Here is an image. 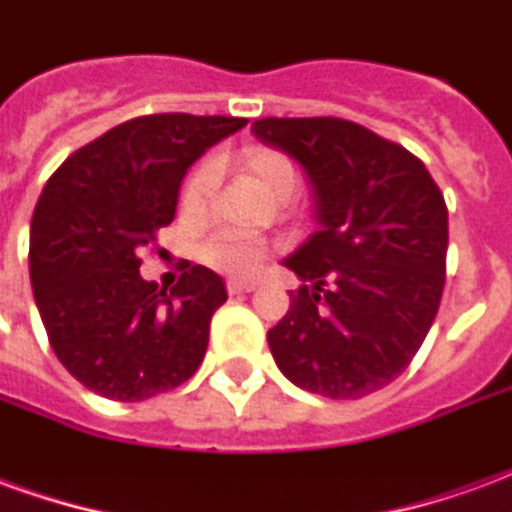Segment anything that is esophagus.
Masks as SVG:
<instances>
[{
	"instance_id": "obj_1",
	"label": "esophagus",
	"mask_w": 512,
	"mask_h": 512,
	"mask_svg": "<svg viewBox=\"0 0 512 512\" xmlns=\"http://www.w3.org/2000/svg\"><path fill=\"white\" fill-rule=\"evenodd\" d=\"M227 290H230V296L252 293V290H255V282H252V279H230V282H227Z\"/></svg>"
}]
</instances>
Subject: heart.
<instances>
[{
  "instance_id": "heart-1",
  "label": "heart",
  "mask_w": 512,
  "mask_h": 512,
  "mask_svg": "<svg viewBox=\"0 0 512 512\" xmlns=\"http://www.w3.org/2000/svg\"><path fill=\"white\" fill-rule=\"evenodd\" d=\"M238 178L244 183L246 189L255 191L266 200H288L290 191L296 186V175L290 161L277 150H266V147H252L246 150L241 161H238ZM213 175L208 167H200L186 183L183 191V202L189 208H197L208 191H211ZM205 257L208 263L230 274H246L257 268V263L263 260V249L255 241H246V238H235V235H216L205 244Z\"/></svg>"
}]
</instances>
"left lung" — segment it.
Listing matches in <instances>:
<instances>
[{
  "label": "left lung",
  "mask_w": 512,
  "mask_h": 512,
  "mask_svg": "<svg viewBox=\"0 0 512 512\" xmlns=\"http://www.w3.org/2000/svg\"><path fill=\"white\" fill-rule=\"evenodd\" d=\"M310 180L318 230L282 260L304 282L268 329L282 376L356 400L392 384L430 332L447 271V205L417 156L340 117L252 123Z\"/></svg>",
  "instance_id": "8db88e82"
}]
</instances>
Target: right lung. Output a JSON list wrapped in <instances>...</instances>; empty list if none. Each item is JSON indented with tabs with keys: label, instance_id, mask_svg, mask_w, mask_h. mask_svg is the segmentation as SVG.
<instances>
[{
	"label": "right lung",
	"instance_id": "right-lung-1",
	"mask_svg": "<svg viewBox=\"0 0 512 512\" xmlns=\"http://www.w3.org/2000/svg\"><path fill=\"white\" fill-rule=\"evenodd\" d=\"M244 126V117H134L46 183L29 227L32 293L57 359L95 395L147 400L202 365L224 279L191 266L158 288L139 274V252L175 219L191 164Z\"/></svg>",
	"mask_w": 512,
	"mask_h": 512
}]
</instances>
